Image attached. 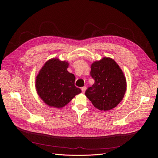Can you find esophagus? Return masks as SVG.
Instances as JSON below:
<instances>
[{"label": "esophagus", "instance_id": "esophagus-1", "mask_svg": "<svg viewBox=\"0 0 158 158\" xmlns=\"http://www.w3.org/2000/svg\"><path fill=\"white\" fill-rule=\"evenodd\" d=\"M86 86H83L81 88V90H82V93H85V91H86Z\"/></svg>", "mask_w": 158, "mask_h": 158}]
</instances>
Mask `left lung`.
<instances>
[{
  "label": "left lung",
  "mask_w": 158,
  "mask_h": 158,
  "mask_svg": "<svg viewBox=\"0 0 158 158\" xmlns=\"http://www.w3.org/2000/svg\"><path fill=\"white\" fill-rule=\"evenodd\" d=\"M90 75L95 82L86 90V96L99 110L114 108L126 91V77L119 66L111 58L104 57L92 64Z\"/></svg>",
  "instance_id": "1"
}]
</instances>
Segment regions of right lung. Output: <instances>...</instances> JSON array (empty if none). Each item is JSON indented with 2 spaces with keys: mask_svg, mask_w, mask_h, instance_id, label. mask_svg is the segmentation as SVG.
Listing matches in <instances>:
<instances>
[{
  "mask_svg": "<svg viewBox=\"0 0 158 158\" xmlns=\"http://www.w3.org/2000/svg\"><path fill=\"white\" fill-rule=\"evenodd\" d=\"M69 63L58 59L45 63L36 77L37 93L47 105L61 108L67 104L80 88L75 86V76L67 71Z\"/></svg>",
  "mask_w": 158,
  "mask_h": 158,
  "instance_id": "right-lung-1",
  "label": "right lung"
}]
</instances>
